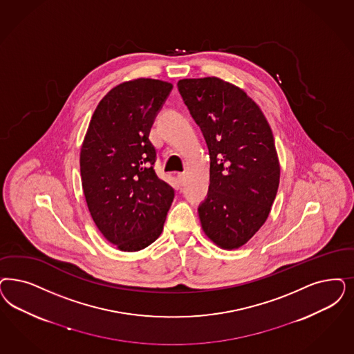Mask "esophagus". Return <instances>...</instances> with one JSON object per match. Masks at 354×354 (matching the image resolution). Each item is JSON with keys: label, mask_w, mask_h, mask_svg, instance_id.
<instances>
[{"label": "esophagus", "mask_w": 354, "mask_h": 354, "mask_svg": "<svg viewBox=\"0 0 354 354\" xmlns=\"http://www.w3.org/2000/svg\"><path fill=\"white\" fill-rule=\"evenodd\" d=\"M185 174L184 172H179L178 174V180H179V183H180V185H184L185 184Z\"/></svg>", "instance_id": "34e87169"}]
</instances>
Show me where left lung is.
I'll list each match as a JSON object with an SVG mask.
<instances>
[{
	"mask_svg": "<svg viewBox=\"0 0 354 354\" xmlns=\"http://www.w3.org/2000/svg\"><path fill=\"white\" fill-rule=\"evenodd\" d=\"M179 93L210 157V184L198 217L223 250L247 243L264 225L280 183V162L264 113L244 90L217 77L185 78Z\"/></svg>",
	"mask_w": 354,
	"mask_h": 354,
	"instance_id": "1",
	"label": "left lung"
}]
</instances>
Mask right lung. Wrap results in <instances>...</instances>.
Instances as JSON below:
<instances>
[{
  "mask_svg": "<svg viewBox=\"0 0 354 354\" xmlns=\"http://www.w3.org/2000/svg\"><path fill=\"white\" fill-rule=\"evenodd\" d=\"M172 84L137 78L115 86L99 102L80 154L87 207L99 232L120 251L153 243L174 200L170 184L154 171L149 140Z\"/></svg>",
  "mask_w": 354,
  "mask_h": 354,
  "instance_id": "right-lung-1",
  "label": "right lung"
}]
</instances>
